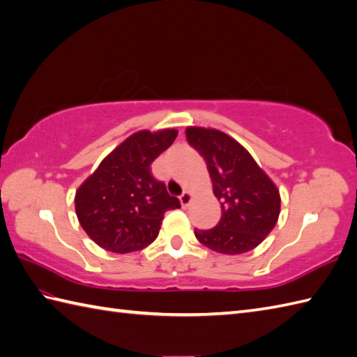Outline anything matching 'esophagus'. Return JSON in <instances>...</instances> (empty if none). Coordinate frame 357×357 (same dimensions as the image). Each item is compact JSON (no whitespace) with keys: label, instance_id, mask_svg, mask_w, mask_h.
I'll list each match as a JSON object with an SVG mask.
<instances>
[{"label":"esophagus","instance_id":"34e87169","mask_svg":"<svg viewBox=\"0 0 357 357\" xmlns=\"http://www.w3.org/2000/svg\"><path fill=\"white\" fill-rule=\"evenodd\" d=\"M192 198H193V193L185 190L183 195L179 196V201H181V206L183 207H188V204L192 202Z\"/></svg>","mask_w":357,"mask_h":357}]
</instances>
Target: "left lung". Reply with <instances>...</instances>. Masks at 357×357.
Wrapping results in <instances>:
<instances>
[{"instance_id":"1","label":"left lung","mask_w":357,"mask_h":357,"mask_svg":"<svg viewBox=\"0 0 357 357\" xmlns=\"http://www.w3.org/2000/svg\"><path fill=\"white\" fill-rule=\"evenodd\" d=\"M187 141L206 159L222 216L215 229L196 230L201 244L222 255L256 248L275 229L280 195L244 146L216 128L187 127Z\"/></svg>"}]
</instances>
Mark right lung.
I'll return each mask as SVG.
<instances>
[{"label": "right lung", "instance_id": "add662e5", "mask_svg": "<svg viewBox=\"0 0 357 357\" xmlns=\"http://www.w3.org/2000/svg\"><path fill=\"white\" fill-rule=\"evenodd\" d=\"M178 130H139L105 156L75 193V210L95 244L112 253L146 248L158 238L167 210L181 207L150 165L176 139Z\"/></svg>", "mask_w": 357, "mask_h": 357}]
</instances>
